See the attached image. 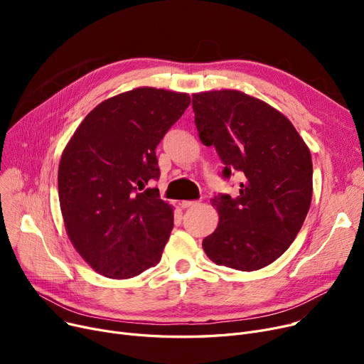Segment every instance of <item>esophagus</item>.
<instances>
[{"label":"esophagus","mask_w":364,"mask_h":364,"mask_svg":"<svg viewBox=\"0 0 364 364\" xmlns=\"http://www.w3.org/2000/svg\"><path fill=\"white\" fill-rule=\"evenodd\" d=\"M196 205H199V202H198V200H183V202L180 203V206H181L183 209L193 208V206H196Z\"/></svg>","instance_id":"esophagus-1"}]
</instances>
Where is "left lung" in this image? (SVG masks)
<instances>
[{"mask_svg":"<svg viewBox=\"0 0 364 364\" xmlns=\"http://www.w3.org/2000/svg\"><path fill=\"white\" fill-rule=\"evenodd\" d=\"M195 124L214 146L223 177L237 172L239 195H218L220 223L202 246L209 259L240 272L276 261L295 240L311 205V153L283 113L236 90L193 94Z\"/></svg>","mask_w":364,"mask_h":364,"instance_id":"8db88e82","label":"left lung"}]
</instances>
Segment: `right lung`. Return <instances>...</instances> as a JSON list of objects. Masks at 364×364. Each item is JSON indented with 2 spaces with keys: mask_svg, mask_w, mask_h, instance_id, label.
<instances>
[{
  "mask_svg": "<svg viewBox=\"0 0 364 364\" xmlns=\"http://www.w3.org/2000/svg\"><path fill=\"white\" fill-rule=\"evenodd\" d=\"M190 105L186 92L141 87L102 102L75 131L59 165L68 236L92 269L129 279L155 267L174 227L158 188L156 146Z\"/></svg>",
  "mask_w": 364,
  "mask_h": 364,
  "instance_id": "obj_1",
  "label": "right lung"
}]
</instances>
